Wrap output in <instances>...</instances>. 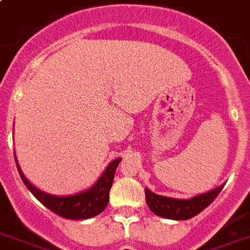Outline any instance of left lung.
I'll return each instance as SVG.
<instances>
[{
  "label": "left lung",
  "mask_w": 250,
  "mask_h": 250,
  "mask_svg": "<svg viewBox=\"0 0 250 250\" xmlns=\"http://www.w3.org/2000/svg\"><path fill=\"white\" fill-rule=\"evenodd\" d=\"M224 186H219L207 193L200 194L189 200H175L170 197L159 196L145 189L146 202L153 213L160 217L168 219H176V221H186L201 213L205 208H207L210 203L216 200L219 192L223 189Z\"/></svg>",
  "instance_id": "obj_1"
}]
</instances>
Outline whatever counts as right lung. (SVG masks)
<instances>
[{
	"mask_svg": "<svg viewBox=\"0 0 250 250\" xmlns=\"http://www.w3.org/2000/svg\"><path fill=\"white\" fill-rule=\"evenodd\" d=\"M120 161L121 159L114 160L107 166V168L103 173L102 177L99 178V181L90 189H88L85 192H82V193L73 194V196L67 197L52 196V194L44 193V192L37 189L36 187L32 186L31 183L27 181V178L24 177V175L21 171L18 164L16 165H17L21 178H22V181H23L27 188L48 209H50L52 212L58 214V216L63 217V218L86 219L100 214L107 206V202H109V192L111 186H113L116 167L120 164ZM16 162H17V160H16Z\"/></svg>",
	"mask_w": 250,
	"mask_h": 250,
	"instance_id": "add662e5",
	"label": "right lung"
}]
</instances>
